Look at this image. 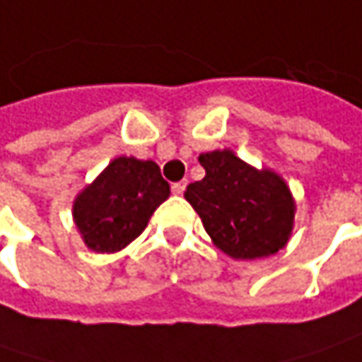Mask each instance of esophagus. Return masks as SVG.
<instances>
[{
    "label": "esophagus",
    "mask_w": 362,
    "mask_h": 362,
    "mask_svg": "<svg viewBox=\"0 0 362 362\" xmlns=\"http://www.w3.org/2000/svg\"><path fill=\"white\" fill-rule=\"evenodd\" d=\"M185 187H187V181H177L171 185V191H173V195H183Z\"/></svg>",
    "instance_id": "esophagus-1"
}]
</instances>
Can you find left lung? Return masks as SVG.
Instances as JSON below:
<instances>
[{"mask_svg":"<svg viewBox=\"0 0 362 362\" xmlns=\"http://www.w3.org/2000/svg\"><path fill=\"white\" fill-rule=\"evenodd\" d=\"M202 181L189 183L185 199L199 214L217 247L235 259H256L284 247L294 202L272 171H256L231 151L203 153Z\"/></svg>","mask_w":362,"mask_h":362,"instance_id":"1","label":"left lung"}]
</instances>
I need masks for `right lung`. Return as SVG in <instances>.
<instances>
[{
    "mask_svg": "<svg viewBox=\"0 0 362 362\" xmlns=\"http://www.w3.org/2000/svg\"><path fill=\"white\" fill-rule=\"evenodd\" d=\"M169 193L157 163L119 157L78 195L76 228L94 252H119L143 233Z\"/></svg>",
    "mask_w": 362,
    "mask_h": 362,
    "instance_id": "right-lung-1",
    "label": "right lung"
}]
</instances>
